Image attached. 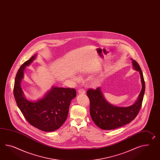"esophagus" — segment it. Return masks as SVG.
Wrapping results in <instances>:
<instances>
[{"instance_id":"esophagus-1","label":"esophagus","mask_w":160,"mask_h":160,"mask_svg":"<svg viewBox=\"0 0 160 160\" xmlns=\"http://www.w3.org/2000/svg\"><path fill=\"white\" fill-rule=\"evenodd\" d=\"M78 92L79 94H85L86 91H85V90L82 89V88H80L78 90Z\"/></svg>"}]
</instances>
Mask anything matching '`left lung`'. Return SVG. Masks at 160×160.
I'll use <instances>...</instances> for the list:
<instances>
[{
  "instance_id": "obj_1",
  "label": "left lung",
  "mask_w": 160,
  "mask_h": 160,
  "mask_svg": "<svg viewBox=\"0 0 160 160\" xmlns=\"http://www.w3.org/2000/svg\"><path fill=\"white\" fill-rule=\"evenodd\" d=\"M131 59L134 69L140 73L142 84L138 99L133 105L128 107L112 105L105 99L99 88L95 90L88 89L87 91L90 99L91 117L100 128L111 130L120 128L134 120L140 111L145 91V82L139 65L134 59Z\"/></svg>"
}]
</instances>
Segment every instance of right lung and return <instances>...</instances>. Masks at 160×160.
Instances as JSON below:
<instances>
[{"label": "right lung", "instance_id": "1", "mask_svg": "<svg viewBox=\"0 0 160 160\" xmlns=\"http://www.w3.org/2000/svg\"><path fill=\"white\" fill-rule=\"evenodd\" d=\"M36 55L21 66L16 74L13 93L18 107L28 122L43 131L51 132L60 128L66 121L70 102L76 96L74 88L52 87L44 98L36 102L23 96L20 82L23 70L33 61Z\"/></svg>", "mask_w": 160, "mask_h": 160}]
</instances>
